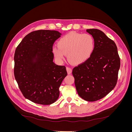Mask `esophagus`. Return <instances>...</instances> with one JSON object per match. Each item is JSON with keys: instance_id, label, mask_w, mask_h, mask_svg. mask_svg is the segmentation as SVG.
I'll use <instances>...</instances> for the list:
<instances>
[{"instance_id": "1", "label": "esophagus", "mask_w": 132, "mask_h": 132, "mask_svg": "<svg viewBox=\"0 0 132 132\" xmlns=\"http://www.w3.org/2000/svg\"><path fill=\"white\" fill-rule=\"evenodd\" d=\"M66 69H67V73L68 74H70L71 72H72V69H71V68H70V67H67Z\"/></svg>"}]
</instances>
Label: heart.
Wrapping results in <instances>:
<instances>
[{
	"mask_svg": "<svg viewBox=\"0 0 132 132\" xmlns=\"http://www.w3.org/2000/svg\"><path fill=\"white\" fill-rule=\"evenodd\" d=\"M95 48V41L93 36L71 32L60 38L58 46H53L52 51L59 62H62L67 54L69 61L78 65L87 61Z\"/></svg>",
	"mask_w": 132,
	"mask_h": 132,
	"instance_id": "heart-1",
	"label": "heart"
}]
</instances>
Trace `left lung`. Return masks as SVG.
<instances>
[{
  "label": "left lung",
  "instance_id": "obj_1",
  "mask_svg": "<svg viewBox=\"0 0 132 132\" xmlns=\"http://www.w3.org/2000/svg\"><path fill=\"white\" fill-rule=\"evenodd\" d=\"M95 41L91 57L75 67L72 74L79 96L87 101H95L104 97L116 85L120 58L113 41L98 29H87Z\"/></svg>",
  "mask_w": 132,
  "mask_h": 132
}]
</instances>
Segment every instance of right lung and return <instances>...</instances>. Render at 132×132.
<instances>
[{"mask_svg":"<svg viewBox=\"0 0 132 132\" xmlns=\"http://www.w3.org/2000/svg\"><path fill=\"white\" fill-rule=\"evenodd\" d=\"M62 34L54 30L33 31L23 38L14 54V76L24 97L41 105H50L59 96L67 75L65 66L53 62L52 51Z\"/></svg>","mask_w":132,"mask_h":132,"instance_id":"add662e5","label":"right lung"}]
</instances>
